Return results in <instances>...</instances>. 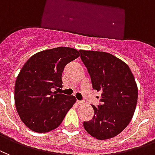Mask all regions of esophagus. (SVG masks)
I'll return each mask as SVG.
<instances>
[{"label": "esophagus", "mask_w": 155, "mask_h": 155, "mask_svg": "<svg viewBox=\"0 0 155 155\" xmlns=\"http://www.w3.org/2000/svg\"><path fill=\"white\" fill-rule=\"evenodd\" d=\"M84 102H85L84 101H79V100H78V101H77V104H78V105H83V104H84Z\"/></svg>", "instance_id": "obj_1"}]
</instances>
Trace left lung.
Instances as JSON below:
<instances>
[{
  "instance_id": "1",
  "label": "left lung",
  "mask_w": 155,
  "mask_h": 155,
  "mask_svg": "<svg viewBox=\"0 0 155 155\" xmlns=\"http://www.w3.org/2000/svg\"><path fill=\"white\" fill-rule=\"evenodd\" d=\"M91 77L92 88L101 91L94 116L83 126L97 140L116 136L128 125L137 103L138 88L128 65L106 52L79 50Z\"/></svg>"
}]
</instances>
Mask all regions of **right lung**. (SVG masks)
Masks as SVG:
<instances>
[{
    "label": "right lung",
    "mask_w": 155,
    "mask_h": 155,
    "mask_svg": "<svg viewBox=\"0 0 155 155\" xmlns=\"http://www.w3.org/2000/svg\"><path fill=\"white\" fill-rule=\"evenodd\" d=\"M78 57L75 48L58 47L33 55L21 68L15 85V103L31 130L45 133L57 128L75 103L73 96L54 89L62 87L64 68Z\"/></svg>",
    "instance_id": "right-lung-1"
}]
</instances>
